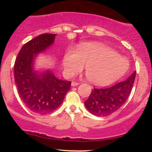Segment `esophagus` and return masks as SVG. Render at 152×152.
Listing matches in <instances>:
<instances>
[{"instance_id":"34e87169","label":"esophagus","mask_w":152,"mask_h":152,"mask_svg":"<svg viewBox=\"0 0 152 152\" xmlns=\"http://www.w3.org/2000/svg\"><path fill=\"white\" fill-rule=\"evenodd\" d=\"M78 84H79V83H78V82H76V81L71 82V86H78Z\"/></svg>"}]
</instances>
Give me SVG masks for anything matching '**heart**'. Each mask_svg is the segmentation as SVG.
I'll use <instances>...</instances> for the list:
<instances>
[{"label": "heart", "instance_id": "b5f03b06", "mask_svg": "<svg viewBox=\"0 0 152 152\" xmlns=\"http://www.w3.org/2000/svg\"><path fill=\"white\" fill-rule=\"evenodd\" d=\"M66 76L77 74L85 66V74L91 83L105 86L117 81L129 69V61L118 52L99 42L82 43L75 52L69 50L62 59Z\"/></svg>", "mask_w": 152, "mask_h": 152}]
</instances>
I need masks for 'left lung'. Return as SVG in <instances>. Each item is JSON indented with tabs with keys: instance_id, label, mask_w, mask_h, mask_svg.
Listing matches in <instances>:
<instances>
[{
	"instance_id": "1",
	"label": "left lung",
	"mask_w": 152,
	"mask_h": 152,
	"mask_svg": "<svg viewBox=\"0 0 152 152\" xmlns=\"http://www.w3.org/2000/svg\"><path fill=\"white\" fill-rule=\"evenodd\" d=\"M135 77L134 71L126 81L119 82L114 86L94 88L84 102L85 106L90 113L97 116H106L116 112L129 96Z\"/></svg>"
}]
</instances>
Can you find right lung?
<instances>
[{
    "label": "right lung",
    "mask_w": 152,
    "mask_h": 152,
    "mask_svg": "<svg viewBox=\"0 0 152 152\" xmlns=\"http://www.w3.org/2000/svg\"><path fill=\"white\" fill-rule=\"evenodd\" d=\"M56 34H44L23 46L14 64L15 83L24 104L33 112L48 114L62 104L71 82L57 78L50 70L39 73L34 69L37 54L53 44Z\"/></svg>",
    "instance_id": "right-lung-1"
}]
</instances>
